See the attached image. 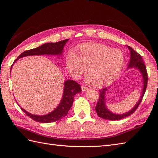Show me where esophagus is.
<instances>
[{
  "label": "esophagus",
  "instance_id": "esophagus-1",
  "mask_svg": "<svg viewBox=\"0 0 158 158\" xmlns=\"http://www.w3.org/2000/svg\"><path fill=\"white\" fill-rule=\"evenodd\" d=\"M81 89L83 91H87L88 89V87H86V86H84V85H82L81 86Z\"/></svg>",
  "mask_w": 158,
  "mask_h": 158
}]
</instances>
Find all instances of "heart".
I'll use <instances>...</instances> for the list:
<instances>
[{
    "mask_svg": "<svg viewBox=\"0 0 158 158\" xmlns=\"http://www.w3.org/2000/svg\"><path fill=\"white\" fill-rule=\"evenodd\" d=\"M67 67L75 78L84 75L87 69V81L97 87L111 83L117 78L123 65L121 51L100 43H86L75 52H69Z\"/></svg>",
    "mask_w": 158,
    "mask_h": 158,
    "instance_id": "heart-1",
    "label": "heart"
}]
</instances>
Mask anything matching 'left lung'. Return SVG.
I'll return each mask as SVG.
<instances>
[{
  "mask_svg": "<svg viewBox=\"0 0 158 158\" xmlns=\"http://www.w3.org/2000/svg\"><path fill=\"white\" fill-rule=\"evenodd\" d=\"M127 47L129 49V51H130V56H131L127 68L129 69V68L134 67L137 69L141 72V73L143 77V89H142V92H141V94H141L140 97L139 102H137V103L135 105V107H133L131 111H129V112L126 113V114L118 115V114H114V113L109 111L108 109H107L106 107L105 94H106V92L108 90V88H103L102 89L99 90V99L95 109L98 115L104 119H107V120H111V121L119 120V119H123L125 118H127V117L133 114V113H134L137 109V107H138V106H139L141 101H142L145 90H146L147 85H148V73H147L146 67H145L143 59L141 57V56L139 53H137L136 51L133 50L131 47L127 46Z\"/></svg>",
  "mask_w": 158,
  "mask_h": 158,
  "instance_id": "obj_1",
  "label": "left lung"
}]
</instances>
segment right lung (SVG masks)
Listing matches in <instances>:
<instances>
[{
    "mask_svg": "<svg viewBox=\"0 0 158 158\" xmlns=\"http://www.w3.org/2000/svg\"><path fill=\"white\" fill-rule=\"evenodd\" d=\"M69 39H65L63 40L56 43H47L41 46L38 47L33 49L24 51L23 53L20 55L17 59H16L14 63L19 58L23 57V56H30V55H61L63 53V49L64 44L67 43ZM12 64V66H13ZM10 67V70L12 69ZM81 91L80 85L77 83L73 80H67L64 83V91L62 100L60 104L54 111L51 112L50 114L45 115H36L31 114L30 113L27 112L25 110L21 107L22 111L33 119L35 121L40 123H51L61 119L64 116H66L68 114L69 110H70L73 102L74 100L75 95Z\"/></svg>",
    "mask_w": 158,
    "mask_h": 158,
    "instance_id": "1",
    "label": "right lung"
}]
</instances>
